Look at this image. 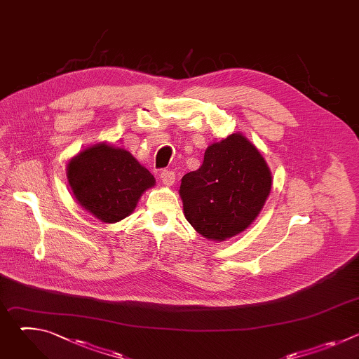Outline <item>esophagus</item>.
Wrapping results in <instances>:
<instances>
[{
    "label": "esophagus",
    "mask_w": 359,
    "mask_h": 359,
    "mask_svg": "<svg viewBox=\"0 0 359 359\" xmlns=\"http://www.w3.org/2000/svg\"><path fill=\"white\" fill-rule=\"evenodd\" d=\"M161 180H162V183L163 184H166V186H172L173 183H175V180H176V173L175 172H172V170H162L161 172Z\"/></svg>",
    "instance_id": "1"
}]
</instances>
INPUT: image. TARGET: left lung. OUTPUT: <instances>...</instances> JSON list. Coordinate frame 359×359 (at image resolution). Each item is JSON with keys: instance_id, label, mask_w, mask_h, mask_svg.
Returning a JSON list of instances; mask_svg holds the SVG:
<instances>
[{"instance_id": "1", "label": "left lung", "mask_w": 359, "mask_h": 359, "mask_svg": "<svg viewBox=\"0 0 359 359\" xmlns=\"http://www.w3.org/2000/svg\"><path fill=\"white\" fill-rule=\"evenodd\" d=\"M270 190L271 173L260 151L233 133L208 147L203 165L182 177L179 191L194 230L223 241L254 222Z\"/></svg>"}]
</instances>
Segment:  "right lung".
<instances>
[{"instance_id":"1","label":"right lung","mask_w":359,"mask_h":359,"mask_svg":"<svg viewBox=\"0 0 359 359\" xmlns=\"http://www.w3.org/2000/svg\"><path fill=\"white\" fill-rule=\"evenodd\" d=\"M68 180L78 203L95 217L115 223L129 216L155 177L121 147L95 144L68 165Z\"/></svg>"}]
</instances>
